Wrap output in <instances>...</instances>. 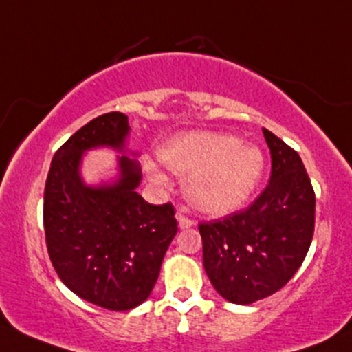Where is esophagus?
<instances>
[{
  "label": "esophagus",
  "instance_id": "1",
  "mask_svg": "<svg viewBox=\"0 0 352 352\" xmlns=\"http://www.w3.org/2000/svg\"><path fill=\"white\" fill-rule=\"evenodd\" d=\"M177 219H179V226L182 229L190 228V226L194 224V221H192L190 217L186 216V209H184V207H180V209L177 210Z\"/></svg>",
  "mask_w": 352,
  "mask_h": 352
}]
</instances>
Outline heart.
I'll return each instance as SVG.
<instances>
[{
    "instance_id": "obj_1",
    "label": "heart",
    "mask_w": 352,
    "mask_h": 352,
    "mask_svg": "<svg viewBox=\"0 0 352 352\" xmlns=\"http://www.w3.org/2000/svg\"><path fill=\"white\" fill-rule=\"evenodd\" d=\"M164 164L179 175H188L187 195L192 206L214 216L239 209L260 182L263 155L256 146L223 133H187L160 150ZM150 179L166 186L157 165L146 164Z\"/></svg>"
}]
</instances>
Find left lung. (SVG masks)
I'll list each match as a JSON object with an SVG mask.
<instances>
[{
	"label": "left lung",
	"instance_id": "8db88e82",
	"mask_svg": "<svg viewBox=\"0 0 352 352\" xmlns=\"http://www.w3.org/2000/svg\"><path fill=\"white\" fill-rule=\"evenodd\" d=\"M272 177L246 209L199 224L202 258L221 297L248 305L290 282L307 256L316 194L297 151L263 128Z\"/></svg>",
	"mask_w": 352,
	"mask_h": 352
}]
</instances>
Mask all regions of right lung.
Masks as SVG:
<instances>
[{
  "label": "right lung",
  "mask_w": 352,
  "mask_h": 352,
  "mask_svg": "<svg viewBox=\"0 0 352 352\" xmlns=\"http://www.w3.org/2000/svg\"><path fill=\"white\" fill-rule=\"evenodd\" d=\"M128 133V116L118 111L84 124L55 151L43 195L47 250L58 278L84 300L118 312L146 300L177 234L173 206L148 204L136 192V160L118 157L113 186L82 182L84 151H123Z\"/></svg>",
  "instance_id": "add662e5"
}]
</instances>
